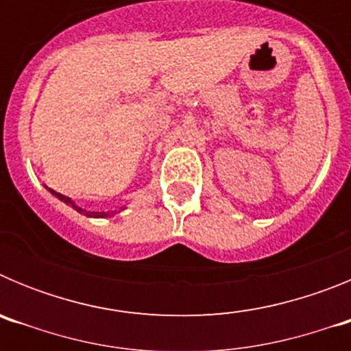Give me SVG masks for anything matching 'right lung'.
Listing matches in <instances>:
<instances>
[{
  "instance_id": "obj_1",
  "label": "right lung",
  "mask_w": 351,
  "mask_h": 351,
  "mask_svg": "<svg viewBox=\"0 0 351 351\" xmlns=\"http://www.w3.org/2000/svg\"><path fill=\"white\" fill-rule=\"evenodd\" d=\"M45 188H47V186H45ZM47 191H51V195H54V197L58 198V200H61V202H64V204H66V206H70L71 209H75L77 213L84 214V216H88V218H108V216H114V214H116V213H119V210H123V207H121L119 210H107V213H105V210H104V213H95V210H86V209H82V207L77 206V204L73 202V200H71L70 197H66V195L58 193V191L51 190V188H47Z\"/></svg>"
}]
</instances>
